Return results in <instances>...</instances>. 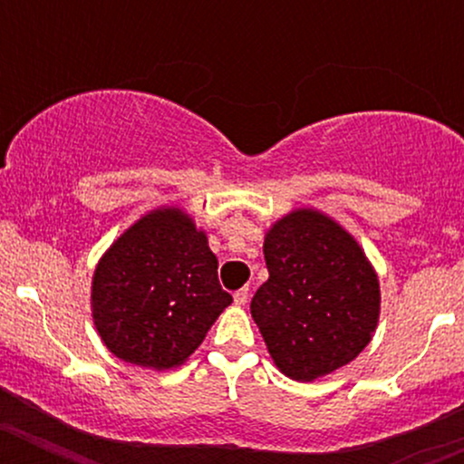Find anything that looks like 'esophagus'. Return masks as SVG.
Masks as SVG:
<instances>
[{"instance_id":"obj_1","label":"esophagus","mask_w":464,"mask_h":464,"mask_svg":"<svg viewBox=\"0 0 464 464\" xmlns=\"http://www.w3.org/2000/svg\"><path fill=\"white\" fill-rule=\"evenodd\" d=\"M246 298H249V287H242L233 294V301H236V305H245Z\"/></svg>"}]
</instances>
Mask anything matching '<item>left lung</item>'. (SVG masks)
I'll list each match as a JSON object with an SVG mask.
<instances>
[{"mask_svg": "<svg viewBox=\"0 0 464 464\" xmlns=\"http://www.w3.org/2000/svg\"><path fill=\"white\" fill-rule=\"evenodd\" d=\"M269 278L251 298L266 350L296 382L330 375L372 339L379 280L362 246L314 208L285 215L265 236Z\"/></svg>", "mask_w": 464, "mask_h": 464, "instance_id": "obj_1", "label": "left lung"}]
</instances>
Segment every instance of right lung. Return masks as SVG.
Instances as JSON below:
<instances>
[{"label":"right lung","instance_id":"obj_1","mask_svg":"<svg viewBox=\"0 0 464 464\" xmlns=\"http://www.w3.org/2000/svg\"><path fill=\"white\" fill-rule=\"evenodd\" d=\"M231 303L206 233L175 206L143 215L93 271L92 312L102 343L154 371L184 363Z\"/></svg>","mask_w":464,"mask_h":464}]
</instances>
